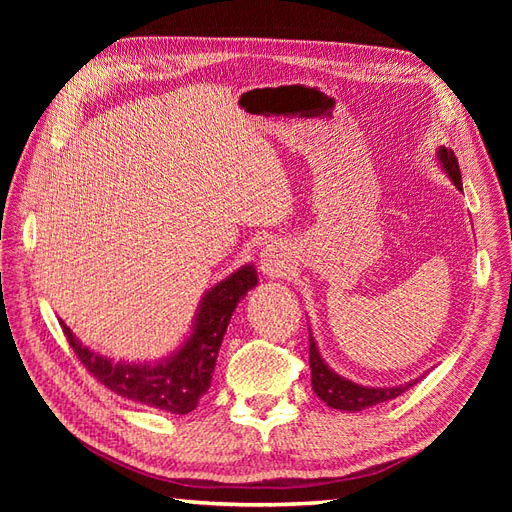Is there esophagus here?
<instances>
[{
	"label": "esophagus",
	"instance_id": "obj_1",
	"mask_svg": "<svg viewBox=\"0 0 512 512\" xmlns=\"http://www.w3.org/2000/svg\"><path fill=\"white\" fill-rule=\"evenodd\" d=\"M260 269L269 277H284L290 271V260L280 245H267L260 252Z\"/></svg>",
	"mask_w": 512,
	"mask_h": 512
}]
</instances>
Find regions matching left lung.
<instances>
[{
	"label": "left lung",
	"mask_w": 512,
	"mask_h": 512,
	"mask_svg": "<svg viewBox=\"0 0 512 512\" xmlns=\"http://www.w3.org/2000/svg\"><path fill=\"white\" fill-rule=\"evenodd\" d=\"M438 158L448 173V177L453 179V183L461 190V170L459 162L455 158L453 149L440 147ZM309 367H312V389L314 393L324 401V404L335 408V410H365L369 406H378L382 401H391L399 397L404 391H408L410 386L416 382H408L404 386H391V389H371V386H361L354 384L342 376H337L335 371L327 367V363L322 361V356L316 348L314 337L309 335Z\"/></svg>",
	"instance_id": "1"
}]
</instances>
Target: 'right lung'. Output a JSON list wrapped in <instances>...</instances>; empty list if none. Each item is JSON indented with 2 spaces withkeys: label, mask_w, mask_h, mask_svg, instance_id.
I'll use <instances>...</instances> for the list:
<instances>
[{
  "label": "right lung",
  "mask_w": 512,
  "mask_h": 512,
  "mask_svg": "<svg viewBox=\"0 0 512 512\" xmlns=\"http://www.w3.org/2000/svg\"><path fill=\"white\" fill-rule=\"evenodd\" d=\"M256 284V269L245 265L218 286H213L200 303L188 342L170 359L153 365L115 363L83 346L64 322L59 320V324L79 361L106 389L143 406L173 414H188L198 406V399L209 391L215 359H218L232 312H235L239 299Z\"/></svg>",
  "instance_id": "add662e5"
}]
</instances>
